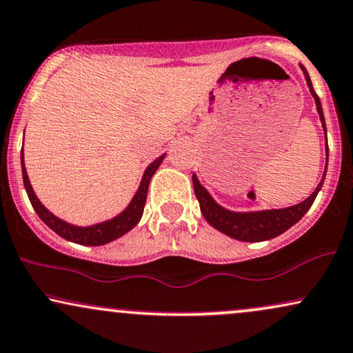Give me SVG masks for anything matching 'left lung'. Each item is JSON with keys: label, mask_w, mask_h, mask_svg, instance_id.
Here are the masks:
<instances>
[{"label": "left lung", "mask_w": 353, "mask_h": 353, "mask_svg": "<svg viewBox=\"0 0 353 353\" xmlns=\"http://www.w3.org/2000/svg\"><path fill=\"white\" fill-rule=\"evenodd\" d=\"M304 70V75H306L307 86H310L312 97L316 99V108L317 112H319L321 123H323V128L325 130V121L323 114V106H321L319 97L316 94L314 88H312L311 78L307 75L306 68L301 67ZM329 157V154H327ZM325 176V172H324ZM324 176L321 180V183L317 185L314 193L311 194L310 198L304 199L303 203L294 204L291 208H285V210H272V211H260V212H232L224 210L217 204L214 199L210 196L204 186L199 183L196 175H193V186H194V194H196L199 208H201V212L204 219L210 223L212 228L225 234V236L237 239V241L243 242H262L268 241V239H273L280 234L288 230L291 225L298 223L301 217L306 214L307 210L312 206L314 199L319 193L321 186L324 183Z\"/></svg>", "instance_id": "obj_1"}]
</instances>
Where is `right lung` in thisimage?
I'll use <instances>...</instances> for the list:
<instances>
[{
  "instance_id": "1",
  "label": "right lung",
  "mask_w": 353,
  "mask_h": 353,
  "mask_svg": "<svg viewBox=\"0 0 353 353\" xmlns=\"http://www.w3.org/2000/svg\"><path fill=\"white\" fill-rule=\"evenodd\" d=\"M21 162H23V180H24V186L26 191H28L29 201L32 204V208L36 210L37 216L46 223L49 228L54 230V232L59 234L60 237L67 239V241L75 242V243H81V245H103V243H108L114 239L124 236L125 232H129L130 229L136 225L139 221H141L142 212H143V206H145V199H147V190H149V183L150 178L159 168V165L162 163V160L165 159V155L159 157V159L154 160L149 167H147L145 173H143L141 186H139L136 196L132 198V201L129 203V206L121 212L119 216L112 217V219L106 221V223H99L94 225H90V228H77V225H72L65 221L59 219L52 214L50 211H47L46 208L42 206V203L39 201L36 194H34L32 186L29 183L28 178V172H26L24 167V157L21 155Z\"/></svg>"
}]
</instances>
